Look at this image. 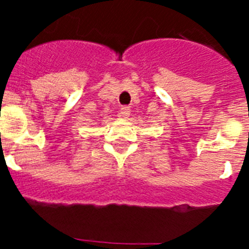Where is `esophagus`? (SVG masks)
I'll list each match as a JSON object with an SVG mask.
<instances>
[{
  "label": "esophagus",
  "instance_id": "obj_1",
  "mask_svg": "<svg viewBox=\"0 0 249 249\" xmlns=\"http://www.w3.org/2000/svg\"><path fill=\"white\" fill-rule=\"evenodd\" d=\"M131 114V108H129L128 106H123L122 109L120 111V117L127 118Z\"/></svg>",
  "mask_w": 249,
  "mask_h": 249
}]
</instances>
